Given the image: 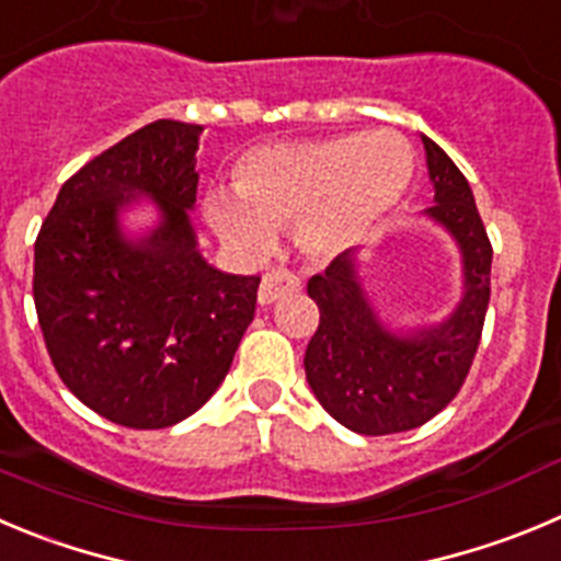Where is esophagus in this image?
I'll use <instances>...</instances> for the list:
<instances>
[{
  "label": "esophagus",
  "mask_w": 561,
  "mask_h": 561,
  "mask_svg": "<svg viewBox=\"0 0 561 561\" xmlns=\"http://www.w3.org/2000/svg\"><path fill=\"white\" fill-rule=\"evenodd\" d=\"M293 293H298L296 276L287 274V271H271V274H265L263 282H260L256 301H260L263 307H268V305H276L279 298L293 296Z\"/></svg>",
  "instance_id": "34e87169"
}]
</instances>
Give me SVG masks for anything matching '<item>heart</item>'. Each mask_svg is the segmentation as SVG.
I'll return each instance as SVG.
<instances>
[{"label": "heart", "mask_w": 561, "mask_h": 561, "mask_svg": "<svg viewBox=\"0 0 561 561\" xmlns=\"http://www.w3.org/2000/svg\"><path fill=\"white\" fill-rule=\"evenodd\" d=\"M412 146L392 129L256 146L234 162V193H204L213 232L243 254H263L274 229L293 227L298 249L334 256L368 238L407 193Z\"/></svg>", "instance_id": "1"}]
</instances>
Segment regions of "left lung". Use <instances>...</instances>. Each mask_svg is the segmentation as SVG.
<instances>
[{"instance_id": "left-lung-1", "label": "left lung", "mask_w": 561, "mask_h": 561, "mask_svg": "<svg viewBox=\"0 0 561 561\" xmlns=\"http://www.w3.org/2000/svg\"><path fill=\"white\" fill-rule=\"evenodd\" d=\"M426 149L434 204L421 218L454 240L462 265V296L451 316L423 327H392L363 282L359 249L334 256L307 282L321 323L305 354L307 381L323 410L357 434L410 432L446 410L476 357L490 305L493 245L473 191L432 138Z\"/></svg>"}]
</instances>
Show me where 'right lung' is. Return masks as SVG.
<instances>
[{
  "mask_svg": "<svg viewBox=\"0 0 561 561\" xmlns=\"http://www.w3.org/2000/svg\"><path fill=\"white\" fill-rule=\"evenodd\" d=\"M202 124L160 118L82 165L35 240L33 296L62 385L107 421L165 428L204 407L254 321L260 276L198 251ZM149 203L140 233L123 216Z\"/></svg>",
  "mask_w": 561,
  "mask_h": 561,
  "instance_id": "obj_1",
  "label": "right lung"
}]
</instances>
